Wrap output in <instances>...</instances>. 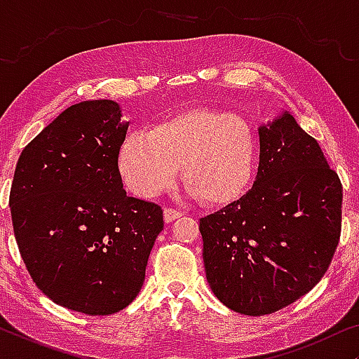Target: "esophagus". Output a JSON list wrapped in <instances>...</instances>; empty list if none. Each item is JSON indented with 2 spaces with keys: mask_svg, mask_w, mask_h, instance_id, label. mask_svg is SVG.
I'll use <instances>...</instances> for the list:
<instances>
[{
  "mask_svg": "<svg viewBox=\"0 0 359 359\" xmlns=\"http://www.w3.org/2000/svg\"><path fill=\"white\" fill-rule=\"evenodd\" d=\"M181 215H183V212H181V210H175V209H165L163 210V219H165L166 224H171L175 219L181 217Z\"/></svg>",
  "mask_w": 359,
  "mask_h": 359,
  "instance_id": "34e87169",
  "label": "esophagus"
}]
</instances>
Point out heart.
<instances>
[{
	"instance_id": "heart-1",
	"label": "heart",
	"mask_w": 359,
	"mask_h": 359,
	"mask_svg": "<svg viewBox=\"0 0 359 359\" xmlns=\"http://www.w3.org/2000/svg\"><path fill=\"white\" fill-rule=\"evenodd\" d=\"M258 142L242 117L193 109L122 142L117 166L121 178L140 198H155L175 183L183 166L189 194L208 204L240 198L257 171Z\"/></svg>"
}]
</instances>
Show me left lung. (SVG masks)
<instances>
[{"label":"left lung","mask_w":359,"mask_h":359,"mask_svg":"<svg viewBox=\"0 0 359 359\" xmlns=\"http://www.w3.org/2000/svg\"><path fill=\"white\" fill-rule=\"evenodd\" d=\"M252 189L199 220L205 278L243 316H266L325 274L341 230V183L318 142L287 111L258 127Z\"/></svg>","instance_id":"left-lung-1"}]
</instances>
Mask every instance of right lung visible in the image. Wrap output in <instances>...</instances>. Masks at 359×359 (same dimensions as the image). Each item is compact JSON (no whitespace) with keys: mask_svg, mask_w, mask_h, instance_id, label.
Masks as SVG:
<instances>
[{"mask_svg":"<svg viewBox=\"0 0 359 359\" xmlns=\"http://www.w3.org/2000/svg\"><path fill=\"white\" fill-rule=\"evenodd\" d=\"M111 100L83 101L53 119L19 156L9 208L36 286L58 306L109 316L129 306L163 210L122 188L117 155L129 122Z\"/></svg>","mask_w":359,"mask_h":359,"instance_id":"add662e5","label":"right lung"}]
</instances>
